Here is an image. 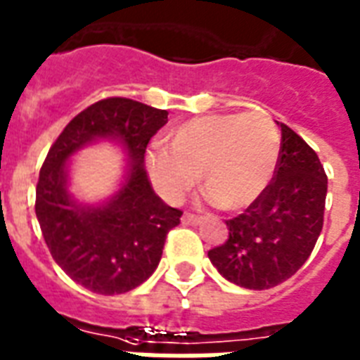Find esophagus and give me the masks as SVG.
Instances as JSON below:
<instances>
[{
  "label": "esophagus",
  "instance_id": "34e87169",
  "mask_svg": "<svg viewBox=\"0 0 360 360\" xmlns=\"http://www.w3.org/2000/svg\"><path fill=\"white\" fill-rule=\"evenodd\" d=\"M183 223H185V224H200V223H202V219H200V217H196V215H191V213H185V215H183Z\"/></svg>",
  "mask_w": 360,
  "mask_h": 360
}]
</instances>
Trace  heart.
Here are the masks:
<instances>
[{"label": "heart", "instance_id": "obj_1", "mask_svg": "<svg viewBox=\"0 0 360 360\" xmlns=\"http://www.w3.org/2000/svg\"><path fill=\"white\" fill-rule=\"evenodd\" d=\"M281 137L262 113L205 115L179 124L168 149L147 156L153 185L177 204L202 174L204 188L223 210L238 211L262 196L278 168Z\"/></svg>", "mask_w": 360, "mask_h": 360}]
</instances>
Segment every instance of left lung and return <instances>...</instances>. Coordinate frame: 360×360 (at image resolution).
Returning <instances> with one entry per match:
<instances>
[{
    "instance_id": "obj_1",
    "label": "left lung",
    "mask_w": 360,
    "mask_h": 360,
    "mask_svg": "<svg viewBox=\"0 0 360 360\" xmlns=\"http://www.w3.org/2000/svg\"><path fill=\"white\" fill-rule=\"evenodd\" d=\"M268 188L245 213L226 221L229 240L211 249V264L230 283L264 290L300 270L323 229L326 175L319 156L289 126Z\"/></svg>"
}]
</instances>
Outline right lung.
Here are the masks:
<instances>
[{
	"mask_svg": "<svg viewBox=\"0 0 360 360\" xmlns=\"http://www.w3.org/2000/svg\"><path fill=\"white\" fill-rule=\"evenodd\" d=\"M168 111L128 98L86 107L49 150L35 188V215L56 264L98 295H122L147 281L162 259L166 236L183 211L164 204L145 172L150 137ZM111 141L125 153L120 188L98 205L79 202L69 191V160L84 146Z\"/></svg>",
	"mask_w": 360,
	"mask_h": 360,
	"instance_id": "1",
	"label": "right lung"
}]
</instances>
